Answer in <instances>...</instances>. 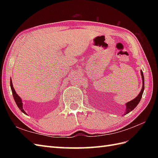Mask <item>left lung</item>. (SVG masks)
I'll list each match as a JSON object with an SVG mask.
<instances>
[{
	"mask_svg": "<svg viewBox=\"0 0 158 158\" xmlns=\"http://www.w3.org/2000/svg\"><path fill=\"white\" fill-rule=\"evenodd\" d=\"M140 74H141L142 80H143V87H142L141 91L140 92L139 95L137 96L135 99H133L132 100H131V101L126 103V112H125V113H124V115H126V114L130 113V111H132V110L135 109L137 105H138V104L139 103L140 99H141V98H142L143 93L144 92V89H145V82H144V75H143V73L142 70H140Z\"/></svg>",
	"mask_w": 158,
	"mask_h": 158,
	"instance_id": "8db88e82",
	"label": "left lung"
}]
</instances>
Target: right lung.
Wrapping results in <instances>:
<instances>
[{
  "mask_svg": "<svg viewBox=\"0 0 158 158\" xmlns=\"http://www.w3.org/2000/svg\"><path fill=\"white\" fill-rule=\"evenodd\" d=\"M10 85H11V90H12V94H13V98H14V100H15V102L16 103L17 106H18V108L20 110H21L22 112H23V113L26 114V115H27V114H26V113L24 111V110L23 109V103H22L21 98H20V97L18 94H17V93L15 92L14 88H13L11 79V80H10Z\"/></svg>",
  "mask_w": 158,
  "mask_h": 158,
  "instance_id": "obj_1",
  "label": "right lung"
}]
</instances>
